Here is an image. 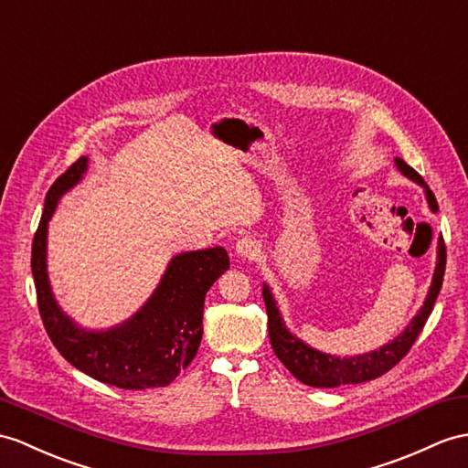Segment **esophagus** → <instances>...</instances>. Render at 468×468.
I'll return each mask as SVG.
<instances>
[{"label": "esophagus", "mask_w": 468, "mask_h": 468, "mask_svg": "<svg viewBox=\"0 0 468 468\" xmlns=\"http://www.w3.org/2000/svg\"><path fill=\"white\" fill-rule=\"evenodd\" d=\"M236 256L242 258V260H254L260 254V246L252 238H242V240H238L236 246Z\"/></svg>", "instance_id": "34e87169"}]
</instances>
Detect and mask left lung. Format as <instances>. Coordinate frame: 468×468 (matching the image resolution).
<instances>
[{"mask_svg":"<svg viewBox=\"0 0 468 468\" xmlns=\"http://www.w3.org/2000/svg\"><path fill=\"white\" fill-rule=\"evenodd\" d=\"M395 166L405 178L417 182V185L425 190V198L431 212L432 214L439 212L435 195L429 190L425 180L420 178L417 170H413L403 161V158L399 156H395ZM444 264H447V250H444V242L441 236L437 242V264H435V271H432L431 288L427 292L423 305L419 307V312L415 314L413 320L407 324V327L401 334L387 341L385 346L367 353H359V356H346V357L332 356V353L315 349L312 346H307L305 341L300 339L295 334H292L286 322H283L278 302L273 298L270 286L264 283L261 295H264V303L268 312L270 344L273 351H276L278 359L288 367V371L293 375V378L310 387H339V385L378 379L379 375L387 373L393 366H397V363L405 357V353L415 344V339L419 337L420 329H423L425 322L429 320L432 305H435V300L441 292Z\"/></svg>","mask_w":468,"mask_h":468,"instance_id":"left-lung-1","label":"left lung"}]
</instances>
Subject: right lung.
I'll return each instance as SVG.
<instances>
[{
  "label": "right lung",
  "mask_w": 468,
  "mask_h": 468,
  "mask_svg": "<svg viewBox=\"0 0 468 468\" xmlns=\"http://www.w3.org/2000/svg\"><path fill=\"white\" fill-rule=\"evenodd\" d=\"M87 166L89 158L81 156L53 182L33 238L31 271L43 325L57 351L89 378L121 389L165 387L195 359L202 339L204 298L230 268V258L222 246L176 254L151 298L129 320L107 329L79 325L63 312L51 290L48 228L57 204L83 180Z\"/></svg>",
  "instance_id": "right-lung-1"
}]
</instances>
